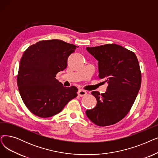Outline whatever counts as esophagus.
<instances>
[{"mask_svg": "<svg viewBox=\"0 0 158 158\" xmlns=\"http://www.w3.org/2000/svg\"><path fill=\"white\" fill-rule=\"evenodd\" d=\"M77 94H78L79 96H80V97H83V96H85L87 94V92L85 90H82V89H80V90H79V91L77 92Z\"/></svg>", "mask_w": 158, "mask_h": 158, "instance_id": "34e87169", "label": "esophagus"}]
</instances>
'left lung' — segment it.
I'll return each instance as SVG.
<instances>
[{"instance_id": "obj_1", "label": "left lung", "mask_w": 158, "mask_h": 158, "mask_svg": "<svg viewBox=\"0 0 158 158\" xmlns=\"http://www.w3.org/2000/svg\"><path fill=\"white\" fill-rule=\"evenodd\" d=\"M86 50L98 61V76L108 86L103 94L92 92L97 104L86 114L98 126L115 124L130 111L140 89L138 60L134 52L115 44L87 47Z\"/></svg>"}]
</instances>
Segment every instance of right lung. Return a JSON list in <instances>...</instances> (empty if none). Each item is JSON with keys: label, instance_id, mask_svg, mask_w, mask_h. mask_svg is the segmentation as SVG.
<instances>
[{"label": "right lung", "instance_id": "add662e5", "mask_svg": "<svg viewBox=\"0 0 158 158\" xmlns=\"http://www.w3.org/2000/svg\"><path fill=\"white\" fill-rule=\"evenodd\" d=\"M76 48L73 44L52 39L39 41L24 52L17 85L24 103L34 115L52 117L77 97L76 87H64L56 79L57 73L66 68L68 57Z\"/></svg>", "mask_w": 158, "mask_h": 158}]
</instances>
